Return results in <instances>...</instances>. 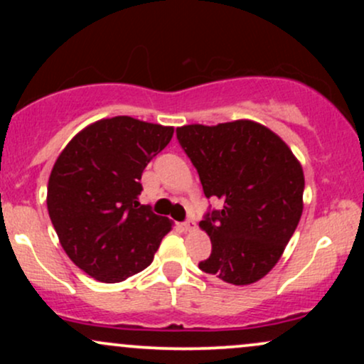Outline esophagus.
<instances>
[{"label":"esophagus","instance_id":"esophagus-1","mask_svg":"<svg viewBox=\"0 0 364 364\" xmlns=\"http://www.w3.org/2000/svg\"><path fill=\"white\" fill-rule=\"evenodd\" d=\"M183 228H185L186 231H195L196 223L193 219H188V220H185V223H183Z\"/></svg>","mask_w":364,"mask_h":364}]
</instances>
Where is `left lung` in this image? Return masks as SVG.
Returning a JSON list of instances; mask_svg holds the SVG:
<instances>
[{
	"label": "left lung",
	"mask_w": 364,
	"mask_h": 364,
	"mask_svg": "<svg viewBox=\"0 0 364 364\" xmlns=\"http://www.w3.org/2000/svg\"><path fill=\"white\" fill-rule=\"evenodd\" d=\"M176 135L198 171L203 193L224 203L200 220L212 253L198 267L235 286L260 281L301 219V164L281 136L250 119L185 124Z\"/></svg>",
	"instance_id": "left-lung-1"
}]
</instances>
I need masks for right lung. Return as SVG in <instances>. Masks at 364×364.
<instances>
[{
	"label": "right lung",
	"instance_id": "1",
	"mask_svg": "<svg viewBox=\"0 0 364 364\" xmlns=\"http://www.w3.org/2000/svg\"><path fill=\"white\" fill-rule=\"evenodd\" d=\"M174 128L129 116L95 121L68 141L48 183V212L60 243L95 281L121 282L152 263L168 217L140 205L141 173Z\"/></svg>",
	"mask_w": 364,
	"mask_h": 364
}]
</instances>
